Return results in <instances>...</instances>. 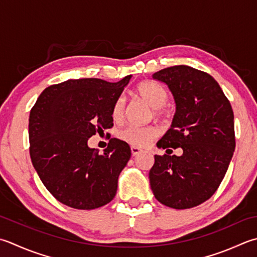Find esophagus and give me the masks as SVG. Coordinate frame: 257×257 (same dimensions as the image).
Masks as SVG:
<instances>
[{
    "instance_id": "1",
    "label": "esophagus",
    "mask_w": 257,
    "mask_h": 257,
    "mask_svg": "<svg viewBox=\"0 0 257 257\" xmlns=\"http://www.w3.org/2000/svg\"><path fill=\"white\" fill-rule=\"evenodd\" d=\"M140 153H143L142 149L138 148V147H135V146H132V154H133V156H137Z\"/></svg>"
}]
</instances>
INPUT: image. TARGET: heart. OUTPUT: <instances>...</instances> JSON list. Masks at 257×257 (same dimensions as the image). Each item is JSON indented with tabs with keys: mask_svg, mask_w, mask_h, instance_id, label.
<instances>
[{
	"mask_svg": "<svg viewBox=\"0 0 257 257\" xmlns=\"http://www.w3.org/2000/svg\"><path fill=\"white\" fill-rule=\"evenodd\" d=\"M137 92L150 107L156 109V114L160 113V110L165 107L168 101V93L162 85L152 82L145 81L140 83L137 87ZM125 112V99L120 95L115 100L111 115L114 121H121L124 117ZM119 138L123 142L128 143L135 147H145L147 146L153 139L158 136V130L154 125H146V127H138V125H128V127L120 130Z\"/></svg>",
	"mask_w": 257,
	"mask_h": 257,
	"instance_id": "b5f03b06",
	"label": "heart"
}]
</instances>
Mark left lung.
I'll return each instance as SVG.
<instances>
[{
	"mask_svg": "<svg viewBox=\"0 0 257 257\" xmlns=\"http://www.w3.org/2000/svg\"><path fill=\"white\" fill-rule=\"evenodd\" d=\"M153 78L168 85L176 103L157 147H180L183 155H155L150 187L165 206L192 208L212 197L227 172L235 150L232 105L212 75L188 65L163 69Z\"/></svg>",
	"mask_w": 257,
	"mask_h": 257,
	"instance_id": "8db88e82",
	"label": "left lung"
}]
</instances>
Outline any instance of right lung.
Returning <instances> with one entry per match:
<instances>
[{"label":"right lung","mask_w":257,"mask_h":257,"mask_svg":"<svg viewBox=\"0 0 257 257\" xmlns=\"http://www.w3.org/2000/svg\"><path fill=\"white\" fill-rule=\"evenodd\" d=\"M132 75L118 82L87 78L50 85L29 118L30 156L40 179L60 203L94 209L111 202L132 156L129 145L109 140L100 155L88 139L111 128L112 105Z\"/></svg>","instance_id":"1"}]
</instances>
